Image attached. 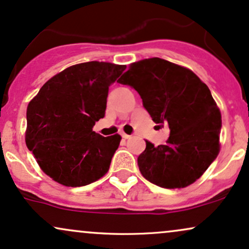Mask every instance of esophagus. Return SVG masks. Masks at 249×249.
<instances>
[{
    "label": "esophagus",
    "instance_id": "obj_1",
    "mask_svg": "<svg viewBox=\"0 0 249 249\" xmlns=\"http://www.w3.org/2000/svg\"><path fill=\"white\" fill-rule=\"evenodd\" d=\"M121 136H122V137H124V140L129 139V137H130V135H128V134H125V133H122V134H121Z\"/></svg>",
    "mask_w": 249,
    "mask_h": 249
}]
</instances>
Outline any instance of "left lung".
Segmentation results:
<instances>
[{"label":"left lung","mask_w":249,"mask_h":249,"mask_svg":"<svg viewBox=\"0 0 249 249\" xmlns=\"http://www.w3.org/2000/svg\"><path fill=\"white\" fill-rule=\"evenodd\" d=\"M118 83L137 90L155 124L170 129L165 144L145 141L137 159L142 176L165 189L195 183L220 150L221 114L209 87L191 70L160 58L133 63Z\"/></svg>","instance_id":"left-lung-1"}]
</instances>
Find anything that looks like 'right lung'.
<instances>
[{"mask_svg":"<svg viewBox=\"0 0 249 249\" xmlns=\"http://www.w3.org/2000/svg\"><path fill=\"white\" fill-rule=\"evenodd\" d=\"M124 70L104 61L70 66L29 102L26 147L57 183L77 188L107 174L121 136L104 137L93 125L105 116L108 89Z\"/></svg>","mask_w":249,"mask_h":249,"instance_id":"right-lung-1","label":"right lung"}]
</instances>
